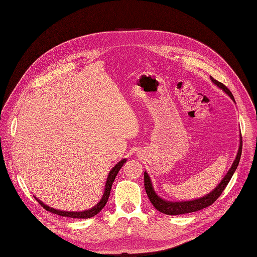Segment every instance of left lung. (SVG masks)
Returning a JSON list of instances; mask_svg holds the SVG:
<instances>
[{"label": "left lung", "instance_id": "obj_1", "mask_svg": "<svg viewBox=\"0 0 257 257\" xmlns=\"http://www.w3.org/2000/svg\"><path fill=\"white\" fill-rule=\"evenodd\" d=\"M210 79L216 85L217 88H220L223 92L226 93V94L234 100L235 98L232 96L231 92L225 87V85L217 80L213 79L211 76H210ZM236 103V102H235ZM241 152H242V141H241V134H240V139H239V148H238V152L236 155V159L232 162V164L227 172V174L224 176V178L221 180V182L215 186V189H213L211 192L208 193L207 195L199 197L196 199H192V200H183V201H170L163 199L160 197L157 192L154 191V188L152 185V181L150 179V176L148 175L147 172H145L144 177H145V189L147 192V195L149 197L151 204L154 206V208L159 210L160 212L165 213L167 215H178V214H184V213H190V212H195L198 211V210L204 209L206 207H209L210 205H212L214 201L220 197L222 192L224 189L226 188V185L230 181V179L236 172V169L238 167L239 161L241 158Z\"/></svg>", "mask_w": 257, "mask_h": 257}]
</instances>
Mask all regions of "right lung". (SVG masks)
<instances>
[{"mask_svg": "<svg viewBox=\"0 0 257 257\" xmlns=\"http://www.w3.org/2000/svg\"><path fill=\"white\" fill-rule=\"evenodd\" d=\"M124 163H126V159H123L121 160L118 164H115L112 169L109 172V174H108V177H107V180H106V183H105V189H104V193H103V196L102 198L99 199L98 203L94 206L92 207L91 209H88V210H84V211H63V210H59V209H54V208H51L49 207L48 205L44 204L42 200L38 199L36 196H34V198L38 201L42 205L43 208H45L47 211L49 212H52L54 214H58V215H61V216H67V217H75V219H89V217H92L96 215L100 210H102L106 203L108 198H109V195H110V190H111V186H112V183L114 181V179L116 177V175H118L119 170L121 169V167L124 165Z\"/></svg>", "mask_w": 257, "mask_h": 257, "instance_id": "1", "label": "right lung"}]
</instances>
